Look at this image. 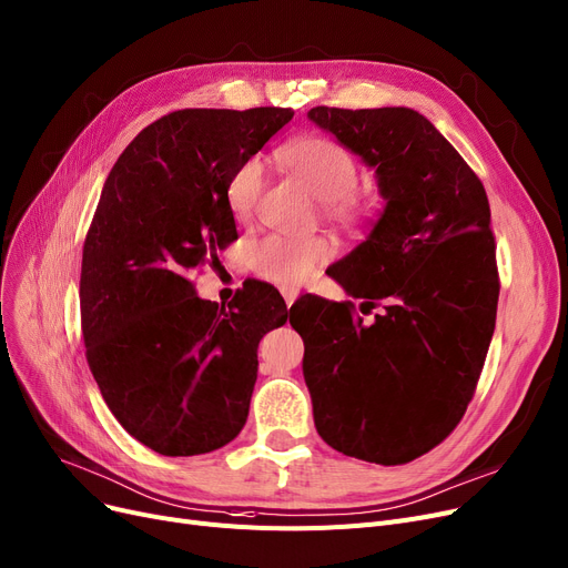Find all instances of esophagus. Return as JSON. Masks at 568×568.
Wrapping results in <instances>:
<instances>
[{"label": "esophagus", "mask_w": 568, "mask_h": 568, "mask_svg": "<svg viewBox=\"0 0 568 568\" xmlns=\"http://www.w3.org/2000/svg\"><path fill=\"white\" fill-rule=\"evenodd\" d=\"M280 291H282V296H284V303H286V307H291L293 303L298 301V296H301V291H298L296 286H282Z\"/></svg>", "instance_id": "obj_1"}]
</instances>
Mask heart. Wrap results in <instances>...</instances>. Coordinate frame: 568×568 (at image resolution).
Here are the masks:
<instances>
[{
  "mask_svg": "<svg viewBox=\"0 0 568 568\" xmlns=\"http://www.w3.org/2000/svg\"><path fill=\"white\" fill-rule=\"evenodd\" d=\"M280 163L324 202L326 214L343 221H363L377 212V197L358 189L356 155L337 140L324 134H303L280 149ZM265 172L258 158L246 161L229 181V207L240 223H248L261 205ZM335 254V246L324 235H280L272 233L256 240L248 248V261L256 275L277 284H301L314 270Z\"/></svg>",
  "mask_w": 568,
  "mask_h": 568,
  "instance_id": "1",
  "label": "heart"
}]
</instances>
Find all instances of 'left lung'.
<instances>
[{"mask_svg": "<svg viewBox=\"0 0 568 568\" xmlns=\"http://www.w3.org/2000/svg\"><path fill=\"white\" fill-rule=\"evenodd\" d=\"M307 116L375 168L387 200L331 277L368 307L307 296L291 326L305 343L314 426L337 452L407 464L440 445L478 387L498 303L489 200L459 151L405 106H314Z\"/></svg>", "mask_w": 568, "mask_h": 568, "instance_id": "left-lung-1", "label": "left lung"}]
</instances>
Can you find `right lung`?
<instances>
[{
    "instance_id": "1",
    "label": "right lung",
    "mask_w": 568,
    "mask_h": 568,
    "mask_svg": "<svg viewBox=\"0 0 568 568\" xmlns=\"http://www.w3.org/2000/svg\"><path fill=\"white\" fill-rule=\"evenodd\" d=\"M291 119L282 106L172 111L104 181L83 242L85 358L111 415L158 455H207L240 434L261 337L291 314L263 282L242 286L229 310L191 282L237 240L233 172Z\"/></svg>"
}]
</instances>
